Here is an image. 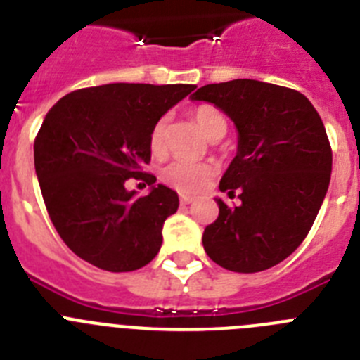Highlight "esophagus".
I'll return each instance as SVG.
<instances>
[{
  "mask_svg": "<svg viewBox=\"0 0 360 360\" xmlns=\"http://www.w3.org/2000/svg\"><path fill=\"white\" fill-rule=\"evenodd\" d=\"M180 202H182V205H189V203L195 202V198H193V196L182 195V196H180Z\"/></svg>",
  "mask_w": 360,
  "mask_h": 360,
  "instance_id": "obj_1",
  "label": "esophagus"
}]
</instances>
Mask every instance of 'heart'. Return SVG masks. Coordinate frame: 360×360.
Returning a JSON list of instances; mask_svg holds the SVG:
<instances>
[{"mask_svg":"<svg viewBox=\"0 0 360 360\" xmlns=\"http://www.w3.org/2000/svg\"><path fill=\"white\" fill-rule=\"evenodd\" d=\"M193 117L209 141L216 136H224L227 131V120L216 108L203 104L196 108ZM165 131H167V119L162 117L153 126L149 135V148L155 155H162L165 151ZM212 176H214V167L211 164H193L186 160L171 162L162 171V180L186 195H195L202 191Z\"/></svg>","mask_w":360,"mask_h":360,"instance_id":"heart-1","label":"heart"}]
</instances>
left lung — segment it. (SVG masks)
<instances>
[{"mask_svg":"<svg viewBox=\"0 0 360 360\" xmlns=\"http://www.w3.org/2000/svg\"><path fill=\"white\" fill-rule=\"evenodd\" d=\"M191 101L214 104L234 122L236 157L219 180L229 207L203 231V249L232 272H262L307 238L332 174V149L319 113L299 91L254 79L202 86Z\"/></svg>","mask_w":360,"mask_h":360,"instance_id":"obj_1","label":"left lung"}]
</instances>
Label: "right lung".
<instances>
[{
    "mask_svg": "<svg viewBox=\"0 0 360 360\" xmlns=\"http://www.w3.org/2000/svg\"><path fill=\"white\" fill-rule=\"evenodd\" d=\"M195 88L111 82L72 91L46 113L34 144L37 180L53 227L84 262L131 272L158 254L180 202L141 169L153 126ZM129 177L146 179L148 195L129 191Z\"/></svg>",
    "mask_w": 360,
    "mask_h": 360,
    "instance_id": "1",
    "label": "right lung"
}]
</instances>
